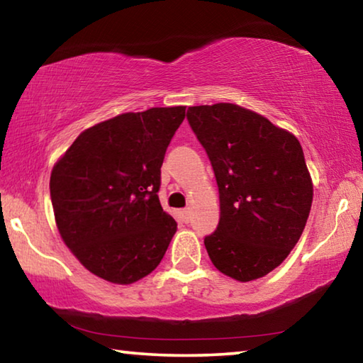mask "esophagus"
Listing matches in <instances>:
<instances>
[{
	"mask_svg": "<svg viewBox=\"0 0 363 363\" xmlns=\"http://www.w3.org/2000/svg\"><path fill=\"white\" fill-rule=\"evenodd\" d=\"M179 214H181V218H182L184 223H189V219H190V211H189V208H184V210H181V211H179Z\"/></svg>",
	"mask_w": 363,
	"mask_h": 363,
	"instance_id": "obj_1",
	"label": "esophagus"
}]
</instances>
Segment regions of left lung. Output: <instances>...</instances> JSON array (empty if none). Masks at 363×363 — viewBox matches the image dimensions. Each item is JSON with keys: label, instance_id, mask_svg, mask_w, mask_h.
Listing matches in <instances>:
<instances>
[{"label": "left lung", "instance_id": "8db88e82", "mask_svg": "<svg viewBox=\"0 0 363 363\" xmlns=\"http://www.w3.org/2000/svg\"><path fill=\"white\" fill-rule=\"evenodd\" d=\"M189 125L216 176L220 216L205 247L214 267L238 281L279 267L298 243L312 205L299 140L235 104L196 106Z\"/></svg>", "mask_w": 363, "mask_h": 363}]
</instances>
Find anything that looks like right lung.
<instances>
[{
  "label": "right lung",
  "mask_w": 363,
  "mask_h": 363,
  "mask_svg": "<svg viewBox=\"0 0 363 363\" xmlns=\"http://www.w3.org/2000/svg\"><path fill=\"white\" fill-rule=\"evenodd\" d=\"M184 118L182 106L118 115L83 131L54 164L59 233L97 277L134 284L167 253L177 224L160 205V168Z\"/></svg>",
  "instance_id": "1"
}]
</instances>
